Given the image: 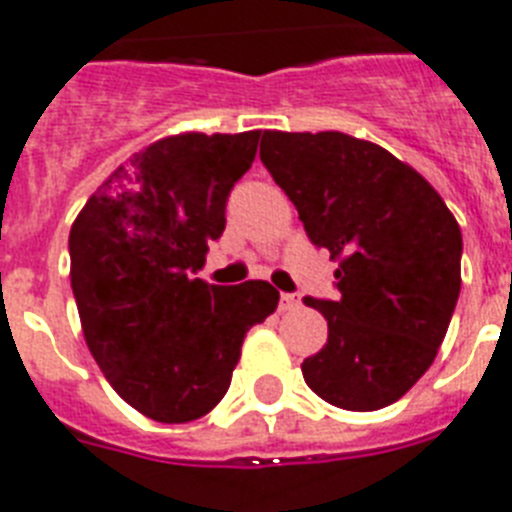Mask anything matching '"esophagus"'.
<instances>
[{
  "label": "esophagus",
  "mask_w": 512,
  "mask_h": 512,
  "mask_svg": "<svg viewBox=\"0 0 512 512\" xmlns=\"http://www.w3.org/2000/svg\"><path fill=\"white\" fill-rule=\"evenodd\" d=\"M301 306V298L296 293H282L280 296V309L282 312H290V309H298Z\"/></svg>",
  "instance_id": "obj_1"
}]
</instances>
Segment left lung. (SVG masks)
Segmentation results:
<instances>
[{"label": "left lung", "instance_id": "8db88e82", "mask_svg": "<svg viewBox=\"0 0 512 512\" xmlns=\"http://www.w3.org/2000/svg\"><path fill=\"white\" fill-rule=\"evenodd\" d=\"M261 161L317 248L338 261V301L304 298L327 343L306 386L333 407L394 404L433 365L460 296V224L418 171L343 132H264Z\"/></svg>", "mask_w": 512, "mask_h": 512}]
</instances>
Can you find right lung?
<instances>
[{
	"label": "right lung",
	"instance_id": "add662e5",
	"mask_svg": "<svg viewBox=\"0 0 512 512\" xmlns=\"http://www.w3.org/2000/svg\"><path fill=\"white\" fill-rule=\"evenodd\" d=\"M261 132H185L110 174L71 227V288L94 362L145 418L190 423L222 402L245 333L277 309L269 282L192 277L224 232Z\"/></svg>",
	"mask_w": 512,
	"mask_h": 512
}]
</instances>
